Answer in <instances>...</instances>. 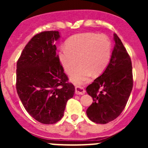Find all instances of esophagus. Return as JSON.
I'll list each match as a JSON object with an SVG mask.
<instances>
[{"label":"esophagus","mask_w":148,"mask_h":148,"mask_svg":"<svg viewBox=\"0 0 148 148\" xmlns=\"http://www.w3.org/2000/svg\"><path fill=\"white\" fill-rule=\"evenodd\" d=\"M75 93L76 95H84L85 90L83 87L77 86V87L75 88Z\"/></svg>","instance_id":"34e87169"}]
</instances>
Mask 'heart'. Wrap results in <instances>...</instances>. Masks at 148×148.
<instances>
[{"instance_id": "b5f03b06", "label": "heart", "mask_w": 148, "mask_h": 148, "mask_svg": "<svg viewBox=\"0 0 148 148\" xmlns=\"http://www.w3.org/2000/svg\"><path fill=\"white\" fill-rule=\"evenodd\" d=\"M112 44L106 35L83 33L72 36L66 40L65 47L59 52V59L67 74H71L78 61L80 65L71 75V81L83 84L92 76L99 75L110 62Z\"/></svg>"}]
</instances>
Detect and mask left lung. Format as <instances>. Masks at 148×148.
<instances>
[{"instance_id": "left-lung-1", "label": "left lung", "mask_w": 148, "mask_h": 148, "mask_svg": "<svg viewBox=\"0 0 148 148\" xmlns=\"http://www.w3.org/2000/svg\"><path fill=\"white\" fill-rule=\"evenodd\" d=\"M114 41L109 65L86 89L94 101L86 110V114L89 120L98 124H107L120 115L133 86L130 57L116 34Z\"/></svg>"}]
</instances>
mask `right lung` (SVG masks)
Segmentation results:
<instances>
[{"label": "right lung", "instance_id": "add662e5", "mask_svg": "<svg viewBox=\"0 0 148 148\" xmlns=\"http://www.w3.org/2000/svg\"><path fill=\"white\" fill-rule=\"evenodd\" d=\"M59 38L56 31L35 35L16 66V90L23 107L33 118L46 125L62 118L67 101L75 92L56 55L53 43Z\"/></svg>", "mask_w": 148, "mask_h": 148}]
</instances>
